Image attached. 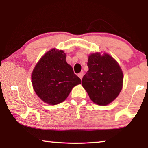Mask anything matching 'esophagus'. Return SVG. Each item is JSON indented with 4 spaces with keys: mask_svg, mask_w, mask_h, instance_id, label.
<instances>
[{
    "mask_svg": "<svg viewBox=\"0 0 148 148\" xmlns=\"http://www.w3.org/2000/svg\"><path fill=\"white\" fill-rule=\"evenodd\" d=\"M77 76H78V77H79V78L82 79V77H83V76H84V72H80V73L78 74V75H77Z\"/></svg>",
    "mask_w": 148,
    "mask_h": 148,
    "instance_id": "34e87169",
    "label": "esophagus"
}]
</instances>
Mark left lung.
<instances>
[{"mask_svg":"<svg viewBox=\"0 0 148 148\" xmlns=\"http://www.w3.org/2000/svg\"><path fill=\"white\" fill-rule=\"evenodd\" d=\"M89 71L82 78V85L94 103L106 106L114 101L121 92L123 81L122 70L117 62L107 53L90 55Z\"/></svg>","mask_w":148,"mask_h":148,"instance_id":"left-lung-1","label":"left lung"}]
</instances>
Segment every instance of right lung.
Instances as JSON below:
<instances>
[{
	"instance_id": "add662e5",
	"label": "right lung",
	"mask_w": 148,
	"mask_h": 148,
	"mask_svg": "<svg viewBox=\"0 0 148 148\" xmlns=\"http://www.w3.org/2000/svg\"><path fill=\"white\" fill-rule=\"evenodd\" d=\"M31 79L36 94L51 105L63 102L72 89L81 84V79L66 62V54L55 48L40 59L32 71Z\"/></svg>"
}]
</instances>
